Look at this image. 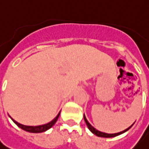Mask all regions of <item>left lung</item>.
Wrapping results in <instances>:
<instances>
[{"label": "left lung", "mask_w": 149, "mask_h": 149, "mask_svg": "<svg viewBox=\"0 0 149 149\" xmlns=\"http://www.w3.org/2000/svg\"><path fill=\"white\" fill-rule=\"evenodd\" d=\"M84 120L85 122H86V124L87 127H88V129L90 130L91 133H93L94 134H95L96 136H98V137H103V138H112V137H116V136L120 135V134H123V133H125V132H126V131L129 130L131 127L133 126V125H132L130 126L128 129H126V130H125L124 131H121V132H120V133H116V134H106V133H103V132H100V131L95 130V128H94V127L91 125L90 123L87 121V120H86V118L85 115H84Z\"/></svg>", "instance_id": "obj_1"}]
</instances>
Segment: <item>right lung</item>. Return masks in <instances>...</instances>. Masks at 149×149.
I'll use <instances>...</instances> for the list:
<instances>
[{"mask_svg":"<svg viewBox=\"0 0 149 149\" xmlns=\"http://www.w3.org/2000/svg\"><path fill=\"white\" fill-rule=\"evenodd\" d=\"M59 115H60V112L58 113V115L56 116L53 120L50 121L49 123H48V124H45V125H38V126L24 125H21V124L18 123L17 121L15 120L12 119L10 116V119L14 121V123H15V125H17V126H19V128H21V129L27 131V132H30V133H42V132H44V131L48 130H49L50 128H52V127L54 125V124L57 122L58 119Z\"/></svg>","mask_w":149,"mask_h":149,"instance_id":"right-lung-1","label":"right lung"}]
</instances>
